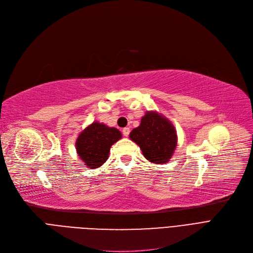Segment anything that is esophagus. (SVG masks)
<instances>
[{"label": "esophagus", "instance_id": "34e87169", "mask_svg": "<svg viewBox=\"0 0 253 253\" xmlns=\"http://www.w3.org/2000/svg\"><path fill=\"white\" fill-rule=\"evenodd\" d=\"M122 132H123V135L124 136H128L129 133H130V129L128 127H125V128H123Z\"/></svg>", "mask_w": 253, "mask_h": 253}]
</instances>
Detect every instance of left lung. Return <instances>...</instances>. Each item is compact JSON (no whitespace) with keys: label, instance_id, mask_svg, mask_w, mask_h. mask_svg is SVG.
<instances>
[{"label":"left lung","instance_id":"left-lung-1","mask_svg":"<svg viewBox=\"0 0 253 253\" xmlns=\"http://www.w3.org/2000/svg\"><path fill=\"white\" fill-rule=\"evenodd\" d=\"M130 139L139 145L145 159L155 164L168 162L177 144L174 126L157 112H147L140 125L130 132Z\"/></svg>","mask_w":253,"mask_h":253}]
</instances>
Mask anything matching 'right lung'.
<instances>
[{
    "label": "right lung",
    "mask_w": 253,
    "mask_h": 253,
    "mask_svg": "<svg viewBox=\"0 0 253 253\" xmlns=\"http://www.w3.org/2000/svg\"><path fill=\"white\" fill-rule=\"evenodd\" d=\"M121 137L117 128L93 122L79 134L76 150L87 167L98 168L108 160L111 147Z\"/></svg>",
    "instance_id": "obj_1"
}]
</instances>
